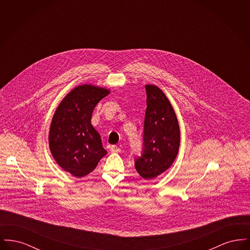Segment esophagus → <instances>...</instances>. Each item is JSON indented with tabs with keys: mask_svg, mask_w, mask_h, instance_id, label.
Returning <instances> with one entry per match:
<instances>
[{
	"mask_svg": "<svg viewBox=\"0 0 250 250\" xmlns=\"http://www.w3.org/2000/svg\"><path fill=\"white\" fill-rule=\"evenodd\" d=\"M110 151L112 153H120L121 152V148L118 147V146H116V145H112V146H110Z\"/></svg>",
	"mask_w": 250,
	"mask_h": 250,
	"instance_id": "1",
	"label": "esophagus"
}]
</instances>
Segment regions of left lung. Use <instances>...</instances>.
<instances>
[{
	"label": "left lung",
	"mask_w": 250,
	"mask_h": 250,
	"mask_svg": "<svg viewBox=\"0 0 250 250\" xmlns=\"http://www.w3.org/2000/svg\"><path fill=\"white\" fill-rule=\"evenodd\" d=\"M147 107L144 118L143 155L135 167L146 180L162 174L174 162L180 146V128L175 111L156 85H145Z\"/></svg>",
	"instance_id": "obj_1"
}]
</instances>
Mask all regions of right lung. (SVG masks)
<instances>
[{
    "mask_svg": "<svg viewBox=\"0 0 250 250\" xmlns=\"http://www.w3.org/2000/svg\"><path fill=\"white\" fill-rule=\"evenodd\" d=\"M109 93L92 84L79 85L63 97L53 114L48 134L51 155L75 177L92 172L107 155L91 119L97 103Z\"/></svg>",
    "mask_w": 250,
    "mask_h": 250,
    "instance_id": "right-lung-1",
    "label": "right lung"
}]
</instances>
